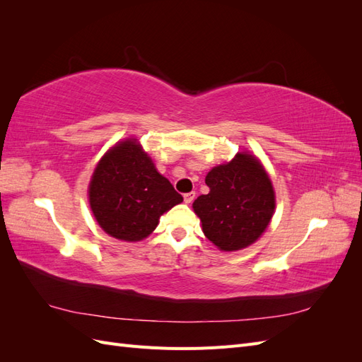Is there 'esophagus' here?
Returning a JSON list of instances; mask_svg holds the SVG:
<instances>
[{
    "label": "esophagus",
    "instance_id": "esophagus-1",
    "mask_svg": "<svg viewBox=\"0 0 362 362\" xmlns=\"http://www.w3.org/2000/svg\"><path fill=\"white\" fill-rule=\"evenodd\" d=\"M194 198H196V193H194V192L185 193V194H184V202H185V204H192V202L194 201Z\"/></svg>",
    "mask_w": 362,
    "mask_h": 362
}]
</instances>
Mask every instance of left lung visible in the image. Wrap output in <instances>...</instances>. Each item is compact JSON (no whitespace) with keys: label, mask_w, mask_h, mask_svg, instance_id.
Returning a JSON list of instances; mask_svg holds the SVG:
<instances>
[{"label":"left lung","mask_w":362,"mask_h":362,"mask_svg":"<svg viewBox=\"0 0 362 362\" xmlns=\"http://www.w3.org/2000/svg\"><path fill=\"white\" fill-rule=\"evenodd\" d=\"M205 184L210 192L193 202L205 237L225 252L255 243L275 213V192L259 160L238 152L208 172Z\"/></svg>","instance_id":"8db88e82"}]
</instances>
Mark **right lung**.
<instances>
[{"instance_id": "right-lung-1", "label": "right lung", "mask_w": 362, "mask_h": 362, "mask_svg": "<svg viewBox=\"0 0 362 362\" xmlns=\"http://www.w3.org/2000/svg\"><path fill=\"white\" fill-rule=\"evenodd\" d=\"M89 202L104 231L124 242H140L160 216L182 196L156 169L137 139L119 141L98 163L89 184Z\"/></svg>"}]
</instances>
